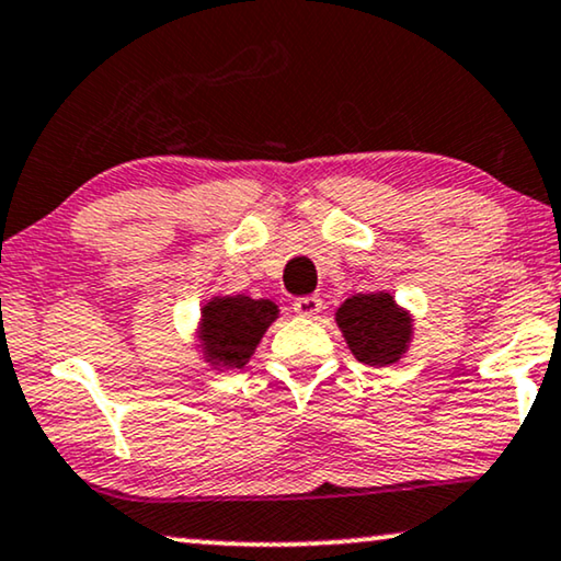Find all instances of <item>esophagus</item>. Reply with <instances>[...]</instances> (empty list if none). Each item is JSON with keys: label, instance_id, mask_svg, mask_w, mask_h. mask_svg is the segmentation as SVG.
Segmentation results:
<instances>
[{"label": "esophagus", "instance_id": "34e87169", "mask_svg": "<svg viewBox=\"0 0 561 561\" xmlns=\"http://www.w3.org/2000/svg\"><path fill=\"white\" fill-rule=\"evenodd\" d=\"M291 310H295L299 318H314V314L322 310V299L318 295H302L295 299Z\"/></svg>", "mask_w": 561, "mask_h": 561}]
</instances>
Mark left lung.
Returning <instances> with one entry per match:
<instances>
[{"mask_svg":"<svg viewBox=\"0 0 561 561\" xmlns=\"http://www.w3.org/2000/svg\"><path fill=\"white\" fill-rule=\"evenodd\" d=\"M335 322L356 360L366 366H391L409 351L414 320L391 291L353 295L335 310Z\"/></svg>","mask_w":561,"mask_h":561,"instance_id":"8db88e82","label":"left lung"}]
</instances>
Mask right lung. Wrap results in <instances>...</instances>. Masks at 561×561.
<instances>
[{
	"instance_id": "right-lung-1",
	"label": "right lung",
	"mask_w": 561,
	"mask_h": 561,
	"mask_svg": "<svg viewBox=\"0 0 561 561\" xmlns=\"http://www.w3.org/2000/svg\"><path fill=\"white\" fill-rule=\"evenodd\" d=\"M277 318L279 305L272 299H251L247 295L210 297L201 307L195 348L216 370L241 368L254 356L256 345Z\"/></svg>"
}]
</instances>
